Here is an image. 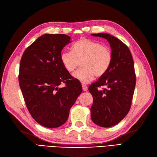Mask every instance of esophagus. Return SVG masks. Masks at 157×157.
<instances>
[{
	"label": "esophagus",
	"mask_w": 157,
	"mask_h": 157,
	"mask_svg": "<svg viewBox=\"0 0 157 157\" xmlns=\"http://www.w3.org/2000/svg\"><path fill=\"white\" fill-rule=\"evenodd\" d=\"M82 89H83V90H84V91H87L88 90L87 86H86L84 84H82Z\"/></svg>",
	"instance_id": "esophagus-1"
}]
</instances>
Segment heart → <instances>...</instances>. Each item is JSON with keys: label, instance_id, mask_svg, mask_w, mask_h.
Segmentation results:
<instances>
[{"label": "heart", "instance_id": "b5f03b06", "mask_svg": "<svg viewBox=\"0 0 157 157\" xmlns=\"http://www.w3.org/2000/svg\"><path fill=\"white\" fill-rule=\"evenodd\" d=\"M72 51H63L61 63L68 72H73L80 62L84 68L73 73V78L84 84L96 77H102L111 65L112 52L108 46L88 38H82L73 44Z\"/></svg>", "mask_w": 157, "mask_h": 157}]
</instances>
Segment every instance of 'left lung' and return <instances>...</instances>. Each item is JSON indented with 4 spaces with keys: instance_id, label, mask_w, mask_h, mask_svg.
<instances>
[{
    "instance_id": "8db88e82",
    "label": "left lung",
    "mask_w": 157,
    "mask_h": 157,
    "mask_svg": "<svg viewBox=\"0 0 157 157\" xmlns=\"http://www.w3.org/2000/svg\"><path fill=\"white\" fill-rule=\"evenodd\" d=\"M107 40L111 48V65L104 75L89 86L93 97L91 119L95 124L109 128L117 124L131 108L136 86L134 64L129 48L115 36L92 34ZM104 86L105 89H101Z\"/></svg>"
}]
</instances>
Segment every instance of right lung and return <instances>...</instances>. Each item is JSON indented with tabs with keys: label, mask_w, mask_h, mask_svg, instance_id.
Masks as SVG:
<instances>
[{
	"label": "right lung",
	"mask_w": 157,
	"mask_h": 157,
	"mask_svg": "<svg viewBox=\"0 0 157 157\" xmlns=\"http://www.w3.org/2000/svg\"><path fill=\"white\" fill-rule=\"evenodd\" d=\"M65 34H44L25 50L20 61L19 83L26 106L35 121L48 128L61 126L82 92L60 59L71 42ZM65 82L66 86H59Z\"/></svg>",
	"instance_id": "right-lung-1"
}]
</instances>
